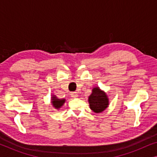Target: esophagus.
Wrapping results in <instances>:
<instances>
[{"mask_svg": "<svg viewBox=\"0 0 157 157\" xmlns=\"http://www.w3.org/2000/svg\"><path fill=\"white\" fill-rule=\"evenodd\" d=\"M71 97L73 98H76L78 97V94H77L76 92H73V93L71 94Z\"/></svg>", "mask_w": 157, "mask_h": 157, "instance_id": "obj_1", "label": "esophagus"}]
</instances>
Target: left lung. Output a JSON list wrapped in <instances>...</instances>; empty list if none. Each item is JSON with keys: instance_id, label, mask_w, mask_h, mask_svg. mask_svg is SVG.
<instances>
[{"instance_id": "left-lung-1", "label": "left lung", "mask_w": 157, "mask_h": 157, "mask_svg": "<svg viewBox=\"0 0 157 157\" xmlns=\"http://www.w3.org/2000/svg\"><path fill=\"white\" fill-rule=\"evenodd\" d=\"M88 102L90 109L96 113L103 112L109 105V99L106 93L98 86L92 89L91 94L88 98Z\"/></svg>"}]
</instances>
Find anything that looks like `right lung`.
Wrapping results in <instances>:
<instances>
[{
	"label": "right lung",
	"instance_id": "1",
	"mask_svg": "<svg viewBox=\"0 0 157 157\" xmlns=\"http://www.w3.org/2000/svg\"><path fill=\"white\" fill-rule=\"evenodd\" d=\"M66 102L65 98H58L56 95H51V103L52 106L55 109L59 110L63 106L64 103Z\"/></svg>",
	"mask_w": 157,
	"mask_h": 157
}]
</instances>
